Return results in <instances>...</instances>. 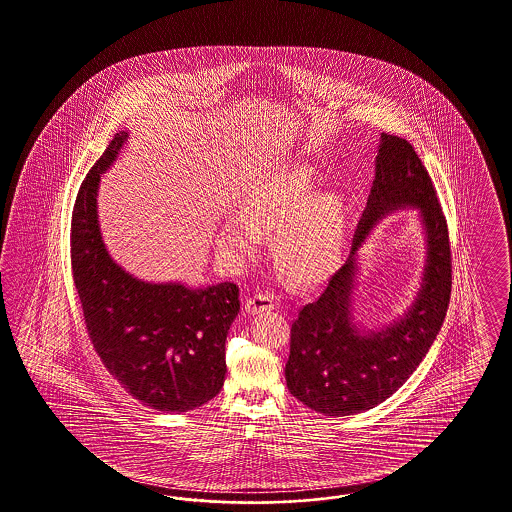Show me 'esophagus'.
Wrapping results in <instances>:
<instances>
[{
    "mask_svg": "<svg viewBox=\"0 0 512 512\" xmlns=\"http://www.w3.org/2000/svg\"><path fill=\"white\" fill-rule=\"evenodd\" d=\"M276 307V297L270 293H255L253 297H249L246 303L247 314H261L265 310H272Z\"/></svg>",
    "mask_w": 512,
    "mask_h": 512,
    "instance_id": "obj_1",
    "label": "esophagus"
}]
</instances>
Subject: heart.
<instances>
[{"instance_id": "heart-1", "label": "heart", "mask_w": 512, "mask_h": 512, "mask_svg": "<svg viewBox=\"0 0 512 512\" xmlns=\"http://www.w3.org/2000/svg\"><path fill=\"white\" fill-rule=\"evenodd\" d=\"M314 169L299 165L268 173L247 188L240 215L219 228L217 244L240 263L257 255L261 232H278L274 257L289 280L314 286L337 268L347 240V204L335 192H318Z\"/></svg>"}]
</instances>
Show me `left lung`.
I'll return each mask as SVG.
<instances>
[{
  "mask_svg": "<svg viewBox=\"0 0 512 512\" xmlns=\"http://www.w3.org/2000/svg\"><path fill=\"white\" fill-rule=\"evenodd\" d=\"M400 208L418 209L426 236L420 289L392 325L362 330L351 314L357 251L374 225ZM450 293V236L429 173L406 139L381 133L375 181L347 263L291 324L287 389L307 408L333 417L375 408L400 389L427 356L446 318Z\"/></svg>",
  "mask_w": 512,
  "mask_h": 512,
  "instance_id": "1",
  "label": "left lung"
}]
</instances>
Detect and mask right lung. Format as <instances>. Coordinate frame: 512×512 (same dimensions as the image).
<instances>
[{"mask_svg":"<svg viewBox=\"0 0 512 512\" xmlns=\"http://www.w3.org/2000/svg\"><path fill=\"white\" fill-rule=\"evenodd\" d=\"M129 133L120 131L87 173L72 213V274L91 343L106 369L144 406L200 408L225 385V341L240 312L232 282L190 287L144 282L104 246L97 196Z\"/></svg>","mask_w":512,"mask_h":512,"instance_id":"right-lung-1","label":"right lung"}]
</instances>
